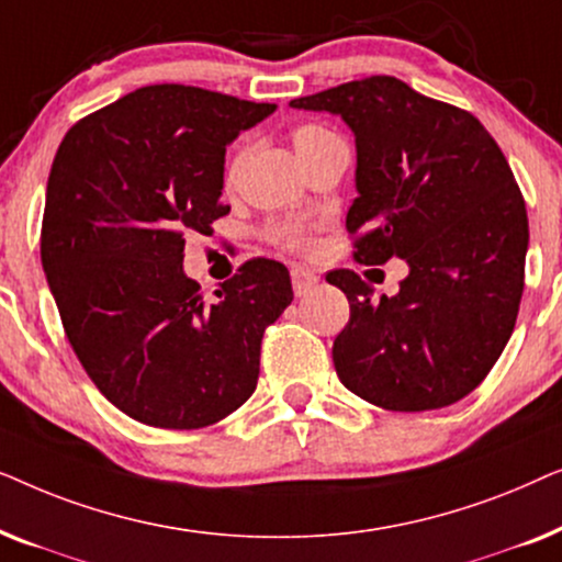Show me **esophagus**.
<instances>
[{"instance_id":"obj_1","label":"esophagus","mask_w":562,"mask_h":562,"mask_svg":"<svg viewBox=\"0 0 562 562\" xmlns=\"http://www.w3.org/2000/svg\"><path fill=\"white\" fill-rule=\"evenodd\" d=\"M291 283H294V294L304 296L312 286H317L319 276L306 271V268H291Z\"/></svg>"}]
</instances>
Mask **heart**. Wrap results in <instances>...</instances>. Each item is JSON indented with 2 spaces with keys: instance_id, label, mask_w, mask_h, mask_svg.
<instances>
[{
  "instance_id": "heart-1",
  "label": "heart",
  "mask_w": 562,
  "mask_h": 562,
  "mask_svg": "<svg viewBox=\"0 0 562 562\" xmlns=\"http://www.w3.org/2000/svg\"><path fill=\"white\" fill-rule=\"evenodd\" d=\"M333 133L319 125H299L294 127V133H291V143H294V150L296 156H304V153H310L314 145L325 140ZM271 237L283 248L289 250H310L314 240H312V233L310 227L302 225V222H279V225L271 227Z\"/></svg>"
}]
</instances>
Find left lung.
Wrapping results in <instances>:
<instances>
[{
    "label": "left lung",
    "mask_w": 562,
    "mask_h": 562,
    "mask_svg": "<svg viewBox=\"0 0 562 562\" xmlns=\"http://www.w3.org/2000/svg\"><path fill=\"white\" fill-rule=\"evenodd\" d=\"M291 106L337 114L356 135L358 196L345 217L356 258L409 266L381 302L358 273H327L350 302L333 345L342 386L391 412L456 404L502 356L525 289L527 210L502 148L471 112L394 76Z\"/></svg>",
    "instance_id": "left-lung-1"
}]
</instances>
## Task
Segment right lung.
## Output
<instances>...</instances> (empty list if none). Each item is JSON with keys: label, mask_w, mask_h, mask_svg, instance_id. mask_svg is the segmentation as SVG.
Returning <instances> with one entry per match:
<instances>
[{"label": "right lung", "mask_w": 562, "mask_h": 562, "mask_svg": "<svg viewBox=\"0 0 562 562\" xmlns=\"http://www.w3.org/2000/svg\"><path fill=\"white\" fill-rule=\"evenodd\" d=\"M276 104L181 83L117 99L68 130L45 189L41 260L97 389L143 425L196 429L256 391L263 329L294 299L286 266L248 260L206 302L183 233L206 235L225 153Z\"/></svg>", "instance_id": "add662e5"}]
</instances>
